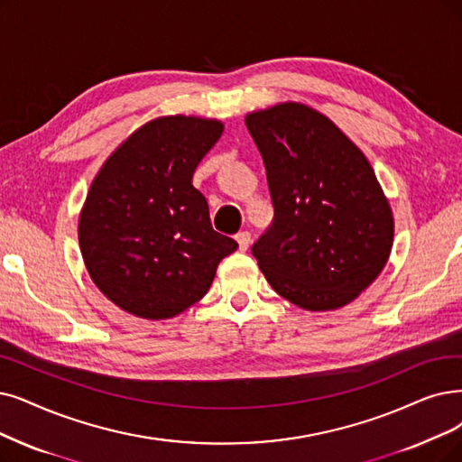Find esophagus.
I'll list each match as a JSON object with an SVG mask.
<instances>
[{
    "mask_svg": "<svg viewBox=\"0 0 462 462\" xmlns=\"http://www.w3.org/2000/svg\"><path fill=\"white\" fill-rule=\"evenodd\" d=\"M236 243H238V250H248V246H250V243H252V235L248 233V231H241V233H236Z\"/></svg>",
    "mask_w": 462,
    "mask_h": 462,
    "instance_id": "34e87169",
    "label": "esophagus"
}]
</instances>
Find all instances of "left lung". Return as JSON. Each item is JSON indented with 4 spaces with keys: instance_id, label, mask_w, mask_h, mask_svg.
<instances>
[{
    "instance_id": "left-lung-1",
    "label": "left lung",
    "mask_w": 462,
    "mask_h": 462,
    "mask_svg": "<svg viewBox=\"0 0 462 462\" xmlns=\"http://www.w3.org/2000/svg\"><path fill=\"white\" fill-rule=\"evenodd\" d=\"M274 208L252 254L271 288L305 310L345 307L389 262L394 217L370 161L324 114L300 102L245 119Z\"/></svg>"
}]
</instances>
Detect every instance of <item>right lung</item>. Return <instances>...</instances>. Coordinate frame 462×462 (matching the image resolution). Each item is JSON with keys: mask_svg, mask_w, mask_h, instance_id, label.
Listing matches in <instances>:
<instances>
[{"mask_svg": "<svg viewBox=\"0 0 462 462\" xmlns=\"http://www.w3.org/2000/svg\"><path fill=\"white\" fill-rule=\"evenodd\" d=\"M224 123L195 116L147 121L106 159L79 214V248L92 282L119 309L172 319L205 298L217 263L238 245L212 229L193 188Z\"/></svg>", "mask_w": 462, "mask_h": 462, "instance_id": "add662e5", "label": "right lung"}]
</instances>
